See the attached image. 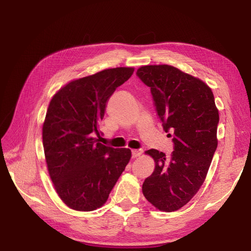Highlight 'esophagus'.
Returning a JSON list of instances; mask_svg holds the SVG:
<instances>
[{
  "mask_svg": "<svg viewBox=\"0 0 251 251\" xmlns=\"http://www.w3.org/2000/svg\"><path fill=\"white\" fill-rule=\"evenodd\" d=\"M142 154V150L137 149V150H132V157L133 158H137Z\"/></svg>",
  "mask_w": 251,
  "mask_h": 251,
  "instance_id": "obj_1",
  "label": "esophagus"
}]
</instances>
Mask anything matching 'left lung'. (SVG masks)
<instances>
[{"instance_id":"left-lung-1","label":"left lung","mask_w":251,"mask_h":251,"mask_svg":"<svg viewBox=\"0 0 251 251\" xmlns=\"http://www.w3.org/2000/svg\"><path fill=\"white\" fill-rule=\"evenodd\" d=\"M136 75L150 87L163 130L173 137L170 156L151 149L153 174L144 180L146 199L162 211H175L191 200L206 177L217 150L219 112L210 88L169 65L143 66Z\"/></svg>"}]
</instances>
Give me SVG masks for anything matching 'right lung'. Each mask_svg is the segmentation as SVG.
I'll return each mask as SVG.
<instances>
[{
    "label": "right lung",
    "instance_id": "add662e5",
    "mask_svg": "<svg viewBox=\"0 0 251 251\" xmlns=\"http://www.w3.org/2000/svg\"><path fill=\"white\" fill-rule=\"evenodd\" d=\"M134 68H114L73 80L52 97L43 126V146L50 178L72 209L102 206L130 161L128 149L103 146L100 121L116 88Z\"/></svg>",
    "mask_w": 251,
    "mask_h": 251
}]
</instances>
